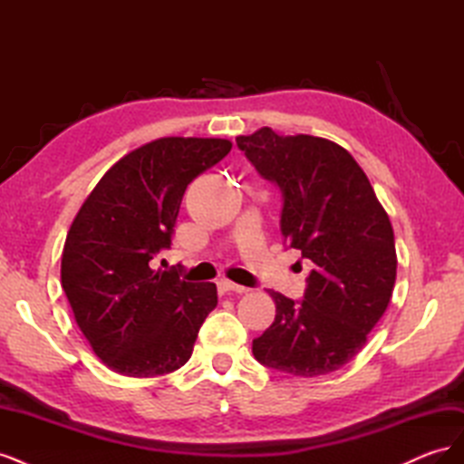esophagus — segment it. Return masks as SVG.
<instances>
[{
    "label": "esophagus",
    "instance_id": "esophagus-1",
    "mask_svg": "<svg viewBox=\"0 0 464 464\" xmlns=\"http://www.w3.org/2000/svg\"><path fill=\"white\" fill-rule=\"evenodd\" d=\"M218 290H220L222 294H224V292H236V294H246V292H247L246 286L236 285V283H232V280H228V278L218 280Z\"/></svg>",
    "mask_w": 464,
    "mask_h": 464
}]
</instances>
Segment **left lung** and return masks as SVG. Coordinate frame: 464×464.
<instances>
[{
	"label": "left lung",
	"instance_id": "8db88e82",
	"mask_svg": "<svg viewBox=\"0 0 464 464\" xmlns=\"http://www.w3.org/2000/svg\"><path fill=\"white\" fill-rule=\"evenodd\" d=\"M236 143L278 184L280 230L314 263L300 304L269 290L276 315L254 341V356L300 377L341 370L366 344L395 288V236L385 208L353 154L329 139L261 128Z\"/></svg>",
	"mask_w": 464,
	"mask_h": 464
}]
</instances>
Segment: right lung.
<instances>
[{"instance_id": "obj_1", "label": "right lung", "mask_w": 464, "mask_h": 464, "mask_svg": "<svg viewBox=\"0 0 464 464\" xmlns=\"http://www.w3.org/2000/svg\"><path fill=\"white\" fill-rule=\"evenodd\" d=\"M230 149L228 139H154L111 166L75 215L62 286L81 333L111 372L154 377L191 358L217 307V285L188 283L149 263L172 244L186 188Z\"/></svg>"}]
</instances>
